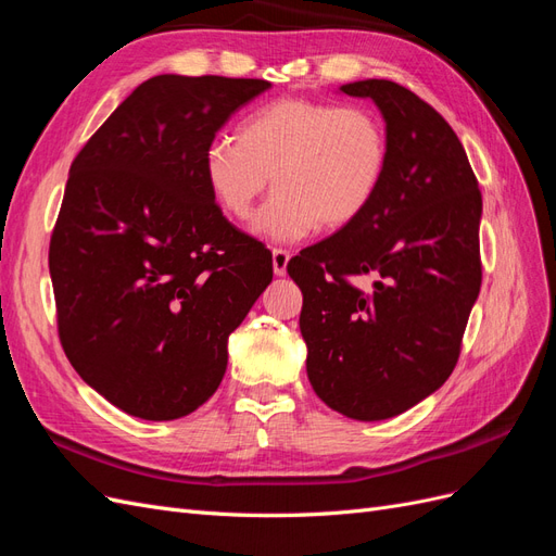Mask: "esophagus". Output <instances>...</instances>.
<instances>
[{"label":"esophagus","instance_id":"obj_1","mask_svg":"<svg viewBox=\"0 0 556 556\" xmlns=\"http://www.w3.org/2000/svg\"><path fill=\"white\" fill-rule=\"evenodd\" d=\"M271 255H274V274H276V276H285V274H288L290 252L282 250V248H274Z\"/></svg>","mask_w":556,"mask_h":556}]
</instances>
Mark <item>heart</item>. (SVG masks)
<instances>
[{"label": "heart", "instance_id": "obj_1", "mask_svg": "<svg viewBox=\"0 0 556 556\" xmlns=\"http://www.w3.org/2000/svg\"><path fill=\"white\" fill-rule=\"evenodd\" d=\"M387 169L390 137L376 111L301 97L250 113L237 139H215L204 157L208 190L237 223L250 220L274 176L278 192L257 229L285 243L319 225H355L378 199Z\"/></svg>", "mask_w": 556, "mask_h": 556}]
</instances>
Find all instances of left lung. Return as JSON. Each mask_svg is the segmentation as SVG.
<instances>
[{
    "instance_id": "left-lung-1",
    "label": "left lung",
    "mask_w": 556,
    "mask_h": 556,
    "mask_svg": "<svg viewBox=\"0 0 556 556\" xmlns=\"http://www.w3.org/2000/svg\"><path fill=\"white\" fill-rule=\"evenodd\" d=\"M371 97L387 123L390 169L355 225L301 250L288 274L304 294L299 327L315 394L376 422L450 378L480 285L482 194L445 117L394 80L341 88ZM379 276L371 295L350 275Z\"/></svg>"
}]
</instances>
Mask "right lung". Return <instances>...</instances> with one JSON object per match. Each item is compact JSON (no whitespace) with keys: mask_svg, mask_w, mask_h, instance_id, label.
I'll return each instance as SVG.
<instances>
[{"mask_svg":"<svg viewBox=\"0 0 556 556\" xmlns=\"http://www.w3.org/2000/svg\"><path fill=\"white\" fill-rule=\"evenodd\" d=\"M262 78H148L72 162L50 237L58 333L76 374L164 422L206 403L227 339L274 278L271 252L223 215L206 150Z\"/></svg>","mask_w":556,"mask_h":556,"instance_id":"obj_1","label":"right lung"}]
</instances>
